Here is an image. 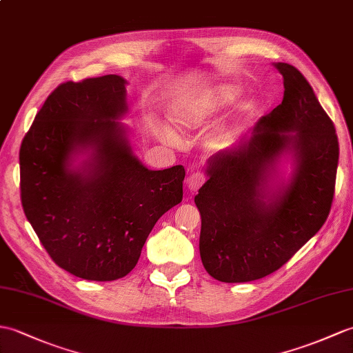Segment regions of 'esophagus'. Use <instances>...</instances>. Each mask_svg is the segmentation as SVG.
Instances as JSON below:
<instances>
[{
    "instance_id": "obj_1",
    "label": "esophagus",
    "mask_w": 353,
    "mask_h": 353,
    "mask_svg": "<svg viewBox=\"0 0 353 353\" xmlns=\"http://www.w3.org/2000/svg\"><path fill=\"white\" fill-rule=\"evenodd\" d=\"M204 176L201 173H192L190 177L186 179V186L188 191L190 192H196L201 188V185L204 183Z\"/></svg>"
}]
</instances>
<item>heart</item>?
I'll use <instances>...</instances> for the list:
<instances>
[{
  "mask_svg": "<svg viewBox=\"0 0 353 353\" xmlns=\"http://www.w3.org/2000/svg\"><path fill=\"white\" fill-rule=\"evenodd\" d=\"M239 94L241 88L236 84L212 85L190 99L180 102L171 112V120L180 132H192V130L206 126L221 111L232 105ZM252 116L254 103L250 101L241 102L223 123V126L218 129L215 143L219 145H228L236 141V138L243 132Z\"/></svg>",
  "mask_w": 353,
  "mask_h": 353,
  "instance_id": "b5f03b06",
  "label": "heart"
}]
</instances>
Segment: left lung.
I'll use <instances>...</instances> for the list:
<instances>
[{"label": "left lung", "mask_w": 353, "mask_h": 353, "mask_svg": "<svg viewBox=\"0 0 353 353\" xmlns=\"http://www.w3.org/2000/svg\"><path fill=\"white\" fill-rule=\"evenodd\" d=\"M272 64L283 75V102L250 138L208 159V182L194 199L203 266L223 283L259 280L288 263L321 230L334 199L340 152L332 121L296 68Z\"/></svg>", "instance_id": "left-lung-1"}]
</instances>
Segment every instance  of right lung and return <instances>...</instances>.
<instances>
[{
    "mask_svg": "<svg viewBox=\"0 0 353 353\" xmlns=\"http://www.w3.org/2000/svg\"><path fill=\"white\" fill-rule=\"evenodd\" d=\"M119 75L64 83L48 96L21 144V200L61 269L83 280L128 275L157 221L182 201L185 168L149 170L120 121Z\"/></svg>",
    "mask_w": 353,
    "mask_h": 353,
    "instance_id": "add662e5",
    "label": "right lung"
}]
</instances>
